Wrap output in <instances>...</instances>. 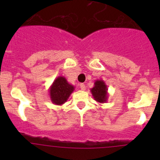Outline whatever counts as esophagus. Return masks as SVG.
<instances>
[{
    "label": "esophagus",
    "instance_id": "1",
    "mask_svg": "<svg viewBox=\"0 0 160 160\" xmlns=\"http://www.w3.org/2000/svg\"><path fill=\"white\" fill-rule=\"evenodd\" d=\"M80 88L82 90H86V85H85L84 83H80Z\"/></svg>",
    "mask_w": 160,
    "mask_h": 160
}]
</instances>
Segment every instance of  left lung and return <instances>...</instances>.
I'll list each match as a JSON object with an SVG mask.
<instances>
[{
    "instance_id": "left-lung-1",
    "label": "left lung",
    "mask_w": 160,
    "mask_h": 160,
    "mask_svg": "<svg viewBox=\"0 0 160 160\" xmlns=\"http://www.w3.org/2000/svg\"><path fill=\"white\" fill-rule=\"evenodd\" d=\"M93 99L98 103H106L108 98V87L103 80H97L94 82V86L90 89Z\"/></svg>"
}]
</instances>
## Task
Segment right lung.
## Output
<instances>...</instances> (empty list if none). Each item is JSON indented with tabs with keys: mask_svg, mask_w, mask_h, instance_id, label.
<instances>
[{
	"mask_svg": "<svg viewBox=\"0 0 160 160\" xmlns=\"http://www.w3.org/2000/svg\"><path fill=\"white\" fill-rule=\"evenodd\" d=\"M74 89L73 85L69 83L65 77L62 76L56 77L49 90L52 103L56 105L63 104L67 102Z\"/></svg>",
	"mask_w": 160,
	"mask_h": 160,
	"instance_id": "obj_1",
	"label": "right lung"
}]
</instances>
